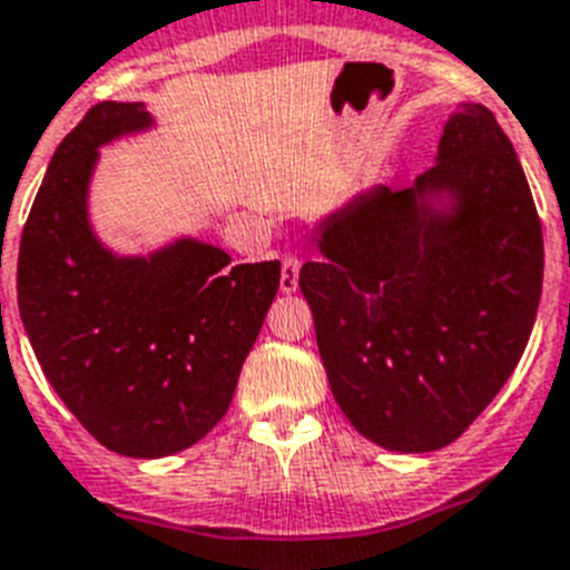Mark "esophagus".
I'll list each match as a JSON object with an SVG mask.
<instances>
[{"label":"esophagus","instance_id":"1","mask_svg":"<svg viewBox=\"0 0 570 570\" xmlns=\"http://www.w3.org/2000/svg\"><path fill=\"white\" fill-rule=\"evenodd\" d=\"M299 267H303V262H299L296 256L282 258V276H279L282 294H294V291L299 288Z\"/></svg>","mask_w":570,"mask_h":570}]
</instances>
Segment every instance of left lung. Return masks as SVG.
<instances>
[{
  "label": "left lung",
  "mask_w": 570,
  "mask_h": 570,
  "mask_svg": "<svg viewBox=\"0 0 570 570\" xmlns=\"http://www.w3.org/2000/svg\"><path fill=\"white\" fill-rule=\"evenodd\" d=\"M312 244L299 291L346 420L402 454L454 443L512 375L542 299V224L495 116L463 105L411 189L355 191Z\"/></svg>",
  "instance_id": "obj_1"
}]
</instances>
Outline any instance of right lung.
I'll use <instances>...</instances> for the list:
<instances>
[{
    "instance_id": "1",
    "label": "right lung",
    "mask_w": 570,
    "mask_h": 570,
    "mask_svg": "<svg viewBox=\"0 0 570 570\" xmlns=\"http://www.w3.org/2000/svg\"><path fill=\"white\" fill-rule=\"evenodd\" d=\"M157 125L142 101H101L58 145L26 220L17 303L42 373L105 449L157 460L218 425L279 291V262L229 265L177 235L119 253L89 220L101 148Z\"/></svg>"
}]
</instances>
